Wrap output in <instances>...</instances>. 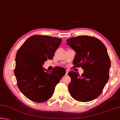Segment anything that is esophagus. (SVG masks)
<instances>
[{"label":"esophagus","instance_id":"esophagus-1","mask_svg":"<svg viewBox=\"0 0 120 120\" xmlns=\"http://www.w3.org/2000/svg\"><path fill=\"white\" fill-rule=\"evenodd\" d=\"M68 72H69V70L68 69H67L66 70V76H67V75H68Z\"/></svg>","mask_w":120,"mask_h":120}]
</instances>
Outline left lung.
<instances>
[{"label": "left lung", "instance_id": "1", "mask_svg": "<svg viewBox=\"0 0 120 120\" xmlns=\"http://www.w3.org/2000/svg\"><path fill=\"white\" fill-rule=\"evenodd\" d=\"M67 43L76 52L73 61L76 67L84 73L71 71L69 93L76 100L87 102L99 96L109 78L111 60L104 44L98 38L83 35L71 38Z\"/></svg>", "mask_w": 120, "mask_h": 120}]
</instances>
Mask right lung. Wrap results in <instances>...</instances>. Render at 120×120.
I'll list each match as a JSON object with an SVG mask.
<instances>
[{"label": "right lung", "instance_id": "1", "mask_svg": "<svg viewBox=\"0 0 120 120\" xmlns=\"http://www.w3.org/2000/svg\"><path fill=\"white\" fill-rule=\"evenodd\" d=\"M61 42L60 38L33 35L18 50L14 74L19 90L30 100L42 103L49 99L66 74V70L61 67L50 72L43 68L45 61L53 59Z\"/></svg>", "mask_w": 120, "mask_h": 120}]
</instances>
